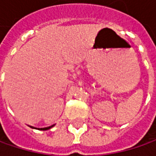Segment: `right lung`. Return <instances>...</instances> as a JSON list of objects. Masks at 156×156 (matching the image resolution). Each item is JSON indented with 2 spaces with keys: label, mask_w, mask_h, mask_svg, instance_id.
<instances>
[{
  "label": "right lung",
  "mask_w": 156,
  "mask_h": 156,
  "mask_svg": "<svg viewBox=\"0 0 156 156\" xmlns=\"http://www.w3.org/2000/svg\"><path fill=\"white\" fill-rule=\"evenodd\" d=\"M52 127H54V125L53 126H50V127H47V128H41V129H39L40 130H48V129H51Z\"/></svg>",
  "instance_id": "right-lung-1"
}]
</instances>
